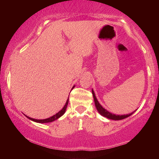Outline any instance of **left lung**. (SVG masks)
I'll return each mask as SVG.
<instances>
[{
  "instance_id": "left-lung-1",
  "label": "left lung",
  "mask_w": 159,
  "mask_h": 159,
  "mask_svg": "<svg viewBox=\"0 0 159 159\" xmlns=\"http://www.w3.org/2000/svg\"><path fill=\"white\" fill-rule=\"evenodd\" d=\"M92 93H93V95L94 101H95V104L96 109H97V110H98V111L99 112V114L102 115V116L106 117L107 118H109V119H111V120H119L124 119V118H125L129 117L130 116L133 114L134 111H134L133 112L130 113V114H124V115H116V114H111V113L109 112L108 111H107V110H106L105 109L103 108V107H102L101 104L99 103L98 99H97L96 96H95V93H94V90L93 89H92Z\"/></svg>"
}]
</instances>
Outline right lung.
Returning <instances> with one entry per match:
<instances>
[{"mask_svg":"<svg viewBox=\"0 0 159 159\" xmlns=\"http://www.w3.org/2000/svg\"><path fill=\"white\" fill-rule=\"evenodd\" d=\"M75 87V85L73 86V88H72V89H74V88ZM71 89V90H72ZM68 103H69V98L68 99H67V100L66 102V104L64 106V107L62 108V109L60 110V111H59L58 113H57L55 115L52 116H51L50 118H46V119H42V120H38V119H35V118H30L29 117L26 116V117H27L29 119H30L31 120H33V121L34 122H36V123H50V122H52L54 121V120H57L59 118H60L61 116L64 115V113H65L66 111V107H67V105H68Z\"/></svg>","mask_w":159,"mask_h":159,"instance_id":"obj_1","label":"right lung"}]
</instances>
